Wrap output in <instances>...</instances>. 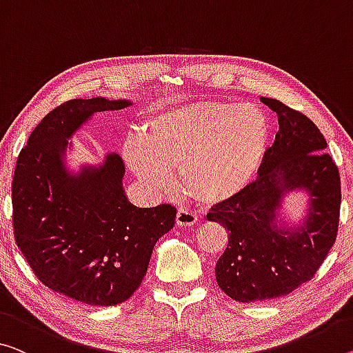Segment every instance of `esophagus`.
Here are the masks:
<instances>
[{
    "label": "esophagus",
    "mask_w": 353,
    "mask_h": 353,
    "mask_svg": "<svg viewBox=\"0 0 353 353\" xmlns=\"http://www.w3.org/2000/svg\"><path fill=\"white\" fill-rule=\"evenodd\" d=\"M197 221V214L189 210H178L176 213V225L180 227H191Z\"/></svg>",
    "instance_id": "1"
}]
</instances>
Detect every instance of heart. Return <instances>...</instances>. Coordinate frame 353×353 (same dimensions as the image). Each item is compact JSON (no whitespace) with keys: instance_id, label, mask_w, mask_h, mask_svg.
<instances>
[{"instance_id":"b5f03b06","label":"heart","mask_w":353,"mask_h":353,"mask_svg":"<svg viewBox=\"0 0 353 353\" xmlns=\"http://www.w3.org/2000/svg\"><path fill=\"white\" fill-rule=\"evenodd\" d=\"M270 124L252 104L197 102L158 110L124 140L123 156L153 194L175 186L205 205L227 202L251 184L268 146Z\"/></svg>"}]
</instances>
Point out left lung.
Instances as JSON below:
<instances>
[{"mask_svg": "<svg viewBox=\"0 0 353 353\" xmlns=\"http://www.w3.org/2000/svg\"><path fill=\"white\" fill-rule=\"evenodd\" d=\"M278 113L279 131L265 151L257 180L207 214L229 230L216 263V281L233 300L256 303L285 296L314 276L336 240L341 207L338 167L306 115L260 97ZM307 195L300 221L282 216L290 193Z\"/></svg>", "mask_w": 353, "mask_h": 353, "instance_id": "1", "label": "left lung"}]
</instances>
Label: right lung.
Here are the masks:
<instances>
[{
  "label": "right lung",
  "instance_id": "add662e5",
  "mask_svg": "<svg viewBox=\"0 0 353 353\" xmlns=\"http://www.w3.org/2000/svg\"><path fill=\"white\" fill-rule=\"evenodd\" d=\"M129 99H72L57 107L20 151L12 181L15 241L48 289L91 306L126 301L148 270L153 248L175 224L172 205L140 208L123 188L120 154L72 169L69 142L96 113Z\"/></svg>",
  "mask_w": 353,
  "mask_h": 353
}]
</instances>
